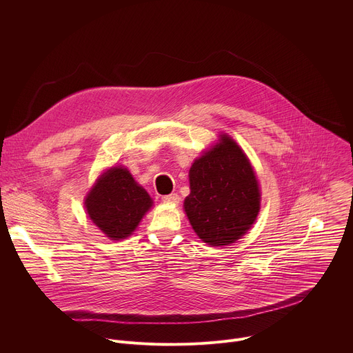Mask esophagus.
<instances>
[{"label":"esophagus","mask_w":353,"mask_h":353,"mask_svg":"<svg viewBox=\"0 0 353 353\" xmlns=\"http://www.w3.org/2000/svg\"><path fill=\"white\" fill-rule=\"evenodd\" d=\"M162 201L168 205H177L180 201V196L177 194H169V195H163Z\"/></svg>","instance_id":"obj_1"}]
</instances>
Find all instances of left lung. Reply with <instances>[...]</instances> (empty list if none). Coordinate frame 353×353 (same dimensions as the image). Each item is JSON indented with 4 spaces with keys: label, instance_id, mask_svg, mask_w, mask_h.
<instances>
[{
    "label": "left lung",
    "instance_id": "1",
    "mask_svg": "<svg viewBox=\"0 0 353 353\" xmlns=\"http://www.w3.org/2000/svg\"><path fill=\"white\" fill-rule=\"evenodd\" d=\"M190 195L184 211L196 236L210 245L239 240L257 219L260 187L248 158L236 141L222 134L190 168Z\"/></svg>",
    "mask_w": 353,
    "mask_h": 353
}]
</instances>
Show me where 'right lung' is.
Here are the masks:
<instances>
[{
	"instance_id": "1",
	"label": "right lung",
	"mask_w": 353,
	"mask_h": 353,
	"mask_svg": "<svg viewBox=\"0 0 353 353\" xmlns=\"http://www.w3.org/2000/svg\"><path fill=\"white\" fill-rule=\"evenodd\" d=\"M152 204V198L123 166L105 172L85 198L88 216L112 240L128 237Z\"/></svg>"
}]
</instances>
